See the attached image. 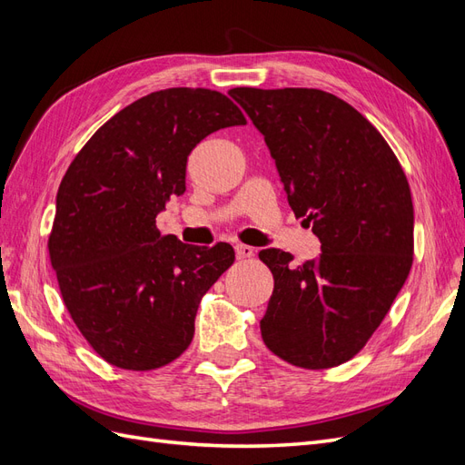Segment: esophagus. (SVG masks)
<instances>
[{
    "mask_svg": "<svg viewBox=\"0 0 465 465\" xmlns=\"http://www.w3.org/2000/svg\"><path fill=\"white\" fill-rule=\"evenodd\" d=\"M234 252H236V258L238 260H248V258L254 256L256 250L252 248V246H248V244H236Z\"/></svg>",
    "mask_w": 465,
    "mask_h": 465,
    "instance_id": "34e87169",
    "label": "esophagus"
}]
</instances>
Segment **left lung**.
Returning <instances> with one entry per match:
<instances>
[{
	"label": "left lung",
	"instance_id": "obj_1",
	"mask_svg": "<svg viewBox=\"0 0 465 465\" xmlns=\"http://www.w3.org/2000/svg\"><path fill=\"white\" fill-rule=\"evenodd\" d=\"M229 94L265 139L294 215L322 254L292 265L267 248L273 294L263 343L302 369H331L371 340L413 263V202L403 168L374 125L320 89L236 87Z\"/></svg>",
	"mask_w": 465,
	"mask_h": 465
}]
</instances>
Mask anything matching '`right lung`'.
Segmentation results:
<instances>
[{"label": "right lung", "instance_id": "obj_1", "mask_svg": "<svg viewBox=\"0 0 465 465\" xmlns=\"http://www.w3.org/2000/svg\"><path fill=\"white\" fill-rule=\"evenodd\" d=\"M244 124L223 93L164 89L112 116L69 164L55 195L50 262L75 326L106 362L161 369L192 343L200 301L234 250L163 236L157 215L186 192L192 149Z\"/></svg>", "mask_w": 465, "mask_h": 465}]
</instances>
